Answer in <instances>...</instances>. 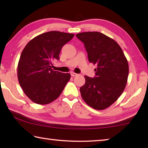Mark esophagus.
Masks as SVG:
<instances>
[{
  "label": "esophagus",
  "mask_w": 148,
  "mask_h": 148,
  "mask_svg": "<svg viewBox=\"0 0 148 148\" xmlns=\"http://www.w3.org/2000/svg\"><path fill=\"white\" fill-rule=\"evenodd\" d=\"M71 76H72V77H74V76H77V74L74 73V72H72V73H71Z\"/></svg>",
  "instance_id": "34e87169"
}]
</instances>
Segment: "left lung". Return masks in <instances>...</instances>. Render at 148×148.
<instances>
[{
  "instance_id": "obj_1",
  "label": "left lung",
  "mask_w": 148,
  "mask_h": 148,
  "mask_svg": "<svg viewBox=\"0 0 148 148\" xmlns=\"http://www.w3.org/2000/svg\"><path fill=\"white\" fill-rule=\"evenodd\" d=\"M76 37L84 44L89 61L97 65L95 76H85L80 87L82 99L95 110H104L123 93L129 76V64L121 47L99 32H84Z\"/></svg>"
}]
</instances>
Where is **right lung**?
<instances>
[{
    "label": "right lung",
    "instance_id": "add662e5",
    "mask_svg": "<svg viewBox=\"0 0 148 148\" xmlns=\"http://www.w3.org/2000/svg\"><path fill=\"white\" fill-rule=\"evenodd\" d=\"M74 36L59 31L44 32L25 47L17 65V77L25 94L32 102L51 103L63 91L71 74L54 71L52 61L59 59L62 47Z\"/></svg>",
    "mask_w": 148,
    "mask_h": 148
}]
</instances>
